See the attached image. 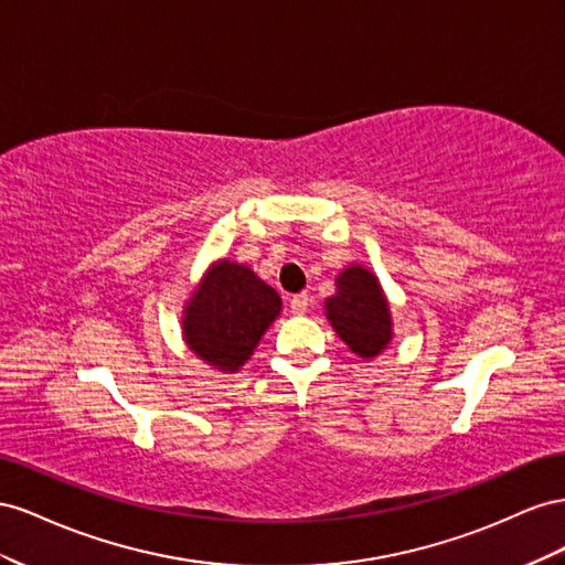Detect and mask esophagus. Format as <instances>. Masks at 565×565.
Returning a JSON list of instances; mask_svg holds the SVG:
<instances>
[{
	"mask_svg": "<svg viewBox=\"0 0 565 565\" xmlns=\"http://www.w3.org/2000/svg\"><path fill=\"white\" fill-rule=\"evenodd\" d=\"M308 305H310V296L308 294H296L291 298L294 315H305V312H308Z\"/></svg>",
	"mask_w": 565,
	"mask_h": 565,
	"instance_id": "1",
	"label": "esophagus"
}]
</instances>
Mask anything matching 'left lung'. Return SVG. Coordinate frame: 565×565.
Segmentation results:
<instances>
[{
  "label": "left lung",
  "mask_w": 565,
  "mask_h": 565,
  "mask_svg": "<svg viewBox=\"0 0 565 565\" xmlns=\"http://www.w3.org/2000/svg\"><path fill=\"white\" fill-rule=\"evenodd\" d=\"M338 291L327 300L331 327L360 358H374L391 343V315L381 286L364 267H348L335 279Z\"/></svg>",
  "instance_id": "1"
}]
</instances>
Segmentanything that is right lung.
<instances>
[{"label": "right lung", "instance_id": "1", "mask_svg": "<svg viewBox=\"0 0 565 565\" xmlns=\"http://www.w3.org/2000/svg\"><path fill=\"white\" fill-rule=\"evenodd\" d=\"M281 310V298L255 274L230 260L217 263L193 294L184 335L201 360L234 372L255 350L260 335Z\"/></svg>", "mask_w": 565, "mask_h": 565}]
</instances>
